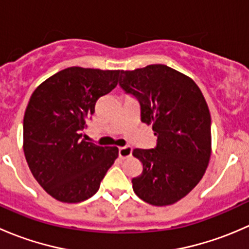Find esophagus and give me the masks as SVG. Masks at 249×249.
<instances>
[{
    "label": "esophagus",
    "instance_id": "1",
    "mask_svg": "<svg viewBox=\"0 0 249 249\" xmlns=\"http://www.w3.org/2000/svg\"><path fill=\"white\" fill-rule=\"evenodd\" d=\"M132 153L131 147H119V158L125 159V158H129Z\"/></svg>",
    "mask_w": 249,
    "mask_h": 249
}]
</instances>
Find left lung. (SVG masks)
<instances>
[{"instance_id": "obj_1", "label": "left lung", "mask_w": 249, "mask_h": 249, "mask_svg": "<svg viewBox=\"0 0 249 249\" xmlns=\"http://www.w3.org/2000/svg\"><path fill=\"white\" fill-rule=\"evenodd\" d=\"M119 84L139 100L141 120L158 137L154 149L132 150L143 165L132 189L149 205H173L196 187L210 162L207 102L192 78L166 65L122 71Z\"/></svg>"}]
</instances>
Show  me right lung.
<instances>
[{"mask_svg":"<svg viewBox=\"0 0 249 249\" xmlns=\"http://www.w3.org/2000/svg\"><path fill=\"white\" fill-rule=\"evenodd\" d=\"M120 70L69 67L38 85L24 115V154L35 179L55 200L77 203L99 190L117 147L82 139L97 100L118 84Z\"/></svg>","mask_w":249,"mask_h":249,"instance_id":"add662e5","label":"right lung"}]
</instances>
